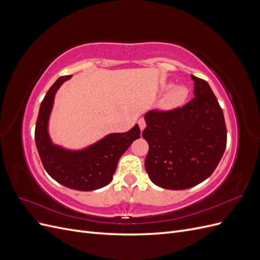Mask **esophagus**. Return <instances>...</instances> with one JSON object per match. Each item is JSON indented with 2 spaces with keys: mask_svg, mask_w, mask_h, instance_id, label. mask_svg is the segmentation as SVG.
<instances>
[{
  "mask_svg": "<svg viewBox=\"0 0 260 260\" xmlns=\"http://www.w3.org/2000/svg\"><path fill=\"white\" fill-rule=\"evenodd\" d=\"M138 123H139V125H140V129H141V131H143V130H144V128L146 127V123H145V120L143 119V118H141V119H139Z\"/></svg>",
  "mask_w": 260,
  "mask_h": 260,
  "instance_id": "esophagus-1",
  "label": "esophagus"
}]
</instances>
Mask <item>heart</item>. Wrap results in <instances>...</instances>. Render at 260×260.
<instances>
[{
	"label": "heart",
	"mask_w": 260,
	"mask_h": 260,
	"mask_svg": "<svg viewBox=\"0 0 260 260\" xmlns=\"http://www.w3.org/2000/svg\"><path fill=\"white\" fill-rule=\"evenodd\" d=\"M172 86H174V84L168 83V84H165L162 89L165 91H168ZM187 95H188L187 88H185L183 85H177L168 92L166 100H165V103H166L168 107H177L184 103L185 100L187 99Z\"/></svg>",
	"instance_id": "obj_1"
}]
</instances>
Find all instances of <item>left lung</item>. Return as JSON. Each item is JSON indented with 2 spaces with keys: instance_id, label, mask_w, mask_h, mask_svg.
Masks as SVG:
<instances>
[{
  "instance_id": "8db88e82",
  "label": "left lung",
  "mask_w": 260,
  "mask_h": 260,
  "mask_svg": "<svg viewBox=\"0 0 260 260\" xmlns=\"http://www.w3.org/2000/svg\"><path fill=\"white\" fill-rule=\"evenodd\" d=\"M191 78L195 95L191 102L144 116L145 169L154 184L167 190H185L210 177L226 145L224 117L214 92L205 80Z\"/></svg>"
}]
</instances>
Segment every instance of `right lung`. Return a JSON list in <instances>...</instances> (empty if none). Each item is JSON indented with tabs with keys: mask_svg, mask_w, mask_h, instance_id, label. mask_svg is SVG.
I'll return each mask as SVG.
<instances>
[{
	"mask_svg": "<svg viewBox=\"0 0 260 260\" xmlns=\"http://www.w3.org/2000/svg\"><path fill=\"white\" fill-rule=\"evenodd\" d=\"M70 78H58L45 94L36 123V145L46 172L55 181L73 190L94 191L112 182L118 160L133 141L140 138L141 132L137 123L128 132L109 133L81 149H69L53 143L49 121L55 94Z\"/></svg>",
	"mask_w": 260,
	"mask_h": 260,
	"instance_id": "right-lung-1",
	"label": "right lung"
}]
</instances>
